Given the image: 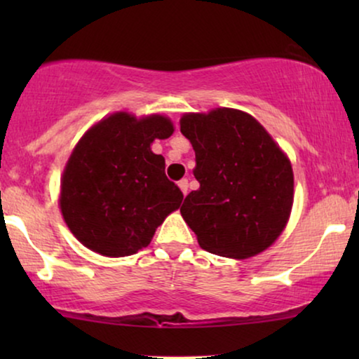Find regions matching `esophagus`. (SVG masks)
Masks as SVG:
<instances>
[{
	"instance_id": "esophagus-1",
	"label": "esophagus",
	"mask_w": 359,
	"mask_h": 359,
	"mask_svg": "<svg viewBox=\"0 0 359 359\" xmlns=\"http://www.w3.org/2000/svg\"><path fill=\"white\" fill-rule=\"evenodd\" d=\"M178 186H180V189L183 191V194H184V196L188 194V188H189V183H188V180L183 178V180H181V181H178Z\"/></svg>"
}]
</instances>
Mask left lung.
Here are the masks:
<instances>
[{"instance_id": "obj_1", "label": "left lung", "mask_w": 359, "mask_h": 359, "mask_svg": "<svg viewBox=\"0 0 359 359\" xmlns=\"http://www.w3.org/2000/svg\"><path fill=\"white\" fill-rule=\"evenodd\" d=\"M180 124L196 151L193 175L199 181L180 210L201 248L227 258L263 252L291 214L294 176L287 156L242 111L184 114Z\"/></svg>"}]
</instances>
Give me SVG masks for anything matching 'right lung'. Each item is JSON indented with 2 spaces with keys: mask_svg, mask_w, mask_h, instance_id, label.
Here are the masks:
<instances>
[{
  "mask_svg": "<svg viewBox=\"0 0 359 359\" xmlns=\"http://www.w3.org/2000/svg\"><path fill=\"white\" fill-rule=\"evenodd\" d=\"M171 134L163 116L117 112L78 142L63 171L60 208L85 247L112 258L139 252L180 208L183 193L166 178L163 156L150 150Z\"/></svg>",
  "mask_w": 359,
  "mask_h": 359,
  "instance_id": "add662e5",
  "label": "right lung"
}]
</instances>
